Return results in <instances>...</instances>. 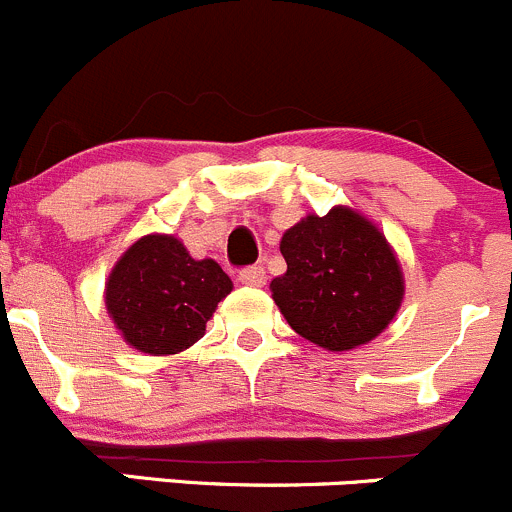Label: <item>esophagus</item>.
Returning a JSON list of instances; mask_svg holds the SVG:
<instances>
[{
    "label": "esophagus",
    "mask_w": 512,
    "mask_h": 512,
    "mask_svg": "<svg viewBox=\"0 0 512 512\" xmlns=\"http://www.w3.org/2000/svg\"><path fill=\"white\" fill-rule=\"evenodd\" d=\"M239 281L244 283V286H263V283H266V271H263L261 266L241 268Z\"/></svg>",
    "instance_id": "1"
}]
</instances>
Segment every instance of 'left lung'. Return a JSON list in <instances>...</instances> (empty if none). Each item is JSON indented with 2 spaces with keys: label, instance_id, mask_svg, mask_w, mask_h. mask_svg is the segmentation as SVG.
<instances>
[{
  "label": "left lung",
  "instance_id": "obj_1",
  "mask_svg": "<svg viewBox=\"0 0 512 512\" xmlns=\"http://www.w3.org/2000/svg\"><path fill=\"white\" fill-rule=\"evenodd\" d=\"M286 273L271 296L288 326L326 351L373 341L403 301V273L376 224L348 206L308 214L283 234Z\"/></svg>",
  "mask_w": 512,
  "mask_h": 512
}]
</instances>
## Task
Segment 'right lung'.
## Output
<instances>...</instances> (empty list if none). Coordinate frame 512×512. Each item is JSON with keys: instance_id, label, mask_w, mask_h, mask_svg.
Instances as JSON below:
<instances>
[{"instance_id": "add662e5", "label": "right lung", "mask_w": 512, "mask_h": 512, "mask_svg": "<svg viewBox=\"0 0 512 512\" xmlns=\"http://www.w3.org/2000/svg\"><path fill=\"white\" fill-rule=\"evenodd\" d=\"M234 283L214 258H191L179 239L149 234L106 278V311L124 341L149 356L194 346Z\"/></svg>"}]
</instances>
